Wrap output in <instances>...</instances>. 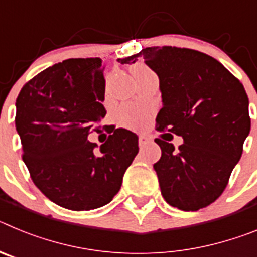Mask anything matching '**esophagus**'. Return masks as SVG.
<instances>
[{
	"label": "esophagus",
	"mask_w": 257,
	"mask_h": 257,
	"mask_svg": "<svg viewBox=\"0 0 257 257\" xmlns=\"http://www.w3.org/2000/svg\"><path fill=\"white\" fill-rule=\"evenodd\" d=\"M149 140H148V138H145L144 135H140L139 136V145L140 147H144L145 144H147V143H148Z\"/></svg>",
	"instance_id": "esophagus-1"
}]
</instances>
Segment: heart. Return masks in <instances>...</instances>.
<instances>
[{
	"instance_id": "b5f03b06",
	"label": "heart",
	"mask_w": 257,
	"mask_h": 257,
	"mask_svg": "<svg viewBox=\"0 0 257 257\" xmlns=\"http://www.w3.org/2000/svg\"><path fill=\"white\" fill-rule=\"evenodd\" d=\"M140 70H149L148 68H145L144 65H138L135 67V72H140ZM147 112L140 106H136L134 104H123L117 109L115 113V118H117L118 123L121 126L128 127V128H138V127L143 126L147 121Z\"/></svg>"
}]
</instances>
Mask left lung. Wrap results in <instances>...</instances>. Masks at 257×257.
Here are the masks:
<instances>
[{
  "label": "left lung",
  "mask_w": 257,
  "mask_h": 257,
  "mask_svg": "<svg viewBox=\"0 0 257 257\" xmlns=\"http://www.w3.org/2000/svg\"><path fill=\"white\" fill-rule=\"evenodd\" d=\"M138 58L160 78L163 106L157 128H169L184 140L175 149L156 139L162 156L153 167L163 198L183 211L207 207L228 185L249 134L246 90L220 61L196 50L147 47L118 63Z\"/></svg>",
  "instance_id": "obj_1"
}]
</instances>
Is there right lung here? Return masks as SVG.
Instances as JSON below:
<instances>
[{"mask_svg":"<svg viewBox=\"0 0 257 257\" xmlns=\"http://www.w3.org/2000/svg\"><path fill=\"white\" fill-rule=\"evenodd\" d=\"M100 58L67 59L33 77L17 99L15 126L23 161L36 187L56 205L73 211L99 208L121 189L139 152L138 136L115 128L99 147L106 110Z\"/></svg>","mask_w":257,"mask_h":257,"instance_id":"right-lung-1","label":"right lung"}]
</instances>
